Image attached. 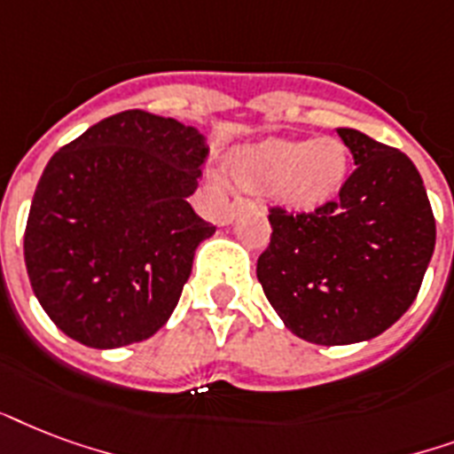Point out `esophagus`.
I'll use <instances>...</instances> for the list:
<instances>
[{
	"label": "esophagus",
	"mask_w": 454,
	"mask_h": 454,
	"mask_svg": "<svg viewBox=\"0 0 454 454\" xmlns=\"http://www.w3.org/2000/svg\"><path fill=\"white\" fill-rule=\"evenodd\" d=\"M244 208H246V203H241V201H234V203H231L230 210H227V213H224V215H223V224H230L231 220L237 217L239 210H244Z\"/></svg>",
	"instance_id": "1"
}]
</instances>
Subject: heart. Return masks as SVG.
<instances>
[{
	"label": "heart",
	"instance_id": "1",
	"mask_svg": "<svg viewBox=\"0 0 454 454\" xmlns=\"http://www.w3.org/2000/svg\"><path fill=\"white\" fill-rule=\"evenodd\" d=\"M346 146L333 137L312 142L267 139L231 158V175L251 194H275L291 208H312L339 189Z\"/></svg>",
	"mask_w": 454,
	"mask_h": 454
}]
</instances>
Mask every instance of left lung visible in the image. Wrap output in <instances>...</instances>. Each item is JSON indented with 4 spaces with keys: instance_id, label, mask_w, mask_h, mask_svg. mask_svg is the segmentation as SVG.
I'll use <instances>...</instances> for the list:
<instances>
[{
    "instance_id": "obj_1",
    "label": "left lung",
    "mask_w": 454,
    "mask_h": 454,
    "mask_svg": "<svg viewBox=\"0 0 454 454\" xmlns=\"http://www.w3.org/2000/svg\"><path fill=\"white\" fill-rule=\"evenodd\" d=\"M355 170L336 201L310 215L270 213L258 282L284 326L317 346L370 340L419 294L435 220L414 163L357 129L339 128Z\"/></svg>"
}]
</instances>
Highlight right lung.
Listing matches in <instances>:
<instances>
[{"label": "right lung", "mask_w": 454, "mask_h": 454, "mask_svg": "<svg viewBox=\"0 0 454 454\" xmlns=\"http://www.w3.org/2000/svg\"><path fill=\"white\" fill-rule=\"evenodd\" d=\"M206 137L122 111L51 156L27 215L26 267L49 319L77 343L121 348L170 319L215 227L189 206Z\"/></svg>", "instance_id": "add662e5"}]
</instances>
